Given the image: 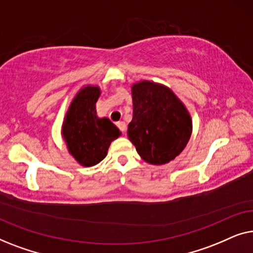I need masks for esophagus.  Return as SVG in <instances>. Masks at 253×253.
I'll list each match as a JSON object with an SVG mask.
<instances>
[{"label": "esophagus", "instance_id": "obj_1", "mask_svg": "<svg viewBox=\"0 0 253 253\" xmlns=\"http://www.w3.org/2000/svg\"><path fill=\"white\" fill-rule=\"evenodd\" d=\"M117 126H119V129L122 131V132H124V131L126 130V124L123 122V121H120V122H117Z\"/></svg>", "mask_w": 253, "mask_h": 253}]
</instances>
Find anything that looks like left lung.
I'll return each mask as SVG.
<instances>
[{"label":"left lung","mask_w":253,"mask_h":253,"mask_svg":"<svg viewBox=\"0 0 253 253\" xmlns=\"http://www.w3.org/2000/svg\"><path fill=\"white\" fill-rule=\"evenodd\" d=\"M131 93L133 116L127 137L147 164H168L181 154L191 137L190 113L175 93L162 84L141 81L134 83Z\"/></svg>","instance_id":"1"}]
</instances>
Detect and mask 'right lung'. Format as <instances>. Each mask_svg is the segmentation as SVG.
I'll list each match as a JSON object with an SVG mask.
<instances>
[{"instance_id":"obj_1","label":"right lung","mask_w":253,"mask_h":253,"mask_svg":"<svg viewBox=\"0 0 253 253\" xmlns=\"http://www.w3.org/2000/svg\"><path fill=\"white\" fill-rule=\"evenodd\" d=\"M100 94L99 86L82 87L69 106L62 124V136L69 153L83 167H92L102 161L110 143L121 136V131L109 119L96 116L95 103Z\"/></svg>"}]
</instances>
